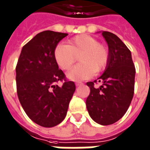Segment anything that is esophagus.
<instances>
[{
  "instance_id": "34e87169",
  "label": "esophagus",
  "mask_w": 150,
  "mask_h": 150,
  "mask_svg": "<svg viewBox=\"0 0 150 150\" xmlns=\"http://www.w3.org/2000/svg\"><path fill=\"white\" fill-rule=\"evenodd\" d=\"M81 84H83L81 82H75V85H76V86H79V85H81Z\"/></svg>"
}]
</instances>
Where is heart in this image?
Returning a JSON list of instances; mask_svg holds the SVG:
<instances>
[{
	"mask_svg": "<svg viewBox=\"0 0 150 150\" xmlns=\"http://www.w3.org/2000/svg\"><path fill=\"white\" fill-rule=\"evenodd\" d=\"M79 57L80 64L67 73L68 79L75 81L88 79L95 71H103L108 62L109 52L96 38L87 34L74 37L68 40L67 45L59 44L54 50L55 61L64 71L69 70Z\"/></svg>",
	"mask_w": 150,
	"mask_h": 150,
	"instance_id": "1",
	"label": "heart"
}]
</instances>
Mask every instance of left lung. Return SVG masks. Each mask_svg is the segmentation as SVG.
<instances>
[{
    "label": "left lung",
    "mask_w": 150,
    "mask_h": 150,
    "mask_svg": "<svg viewBox=\"0 0 150 150\" xmlns=\"http://www.w3.org/2000/svg\"><path fill=\"white\" fill-rule=\"evenodd\" d=\"M108 45L109 59L103 74L88 82L90 93L86 99L88 114L97 123L112 125L125 115L134 95L135 68L131 52L117 35L103 31ZM103 82L99 88L94 83Z\"/></svg>",
    "instance_id": "8db88e82"
}]
</instances>
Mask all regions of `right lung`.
<instances>
[{"instance_id": "right-lung-1", "label": "right lung", "mask_w": 150, "mask_h": 150, "mask_svg": "<svg viewBox=\"0 0 150 150\" xmlns=\"http://www.w3.org/2000/svg\"><path fill=\"white\" fill-rule=\"evenodd\" d=\"M67 35L50 30L38 33L23 47L15 68L20 104L33 122L43 127L65 119L75 91V83L66 79L54 58L58 42ZM59 81H63L62 86L56 84Z\"/></svg>"}]
</instances>
